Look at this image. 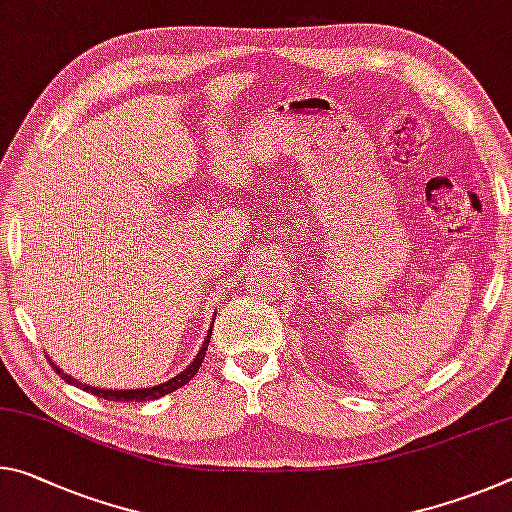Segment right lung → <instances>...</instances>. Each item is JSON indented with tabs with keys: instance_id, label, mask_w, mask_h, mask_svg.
<instances>
[{
	"instance_id": "add662e5",
	"label": "right lung",
	"mask_w": 512,
	"mask_h": 512,
	"mask_svg": "<svg viewBox=\"0 0 512 512\" xmlns=\"http://www.w3.org/2000/svg\"><path fill=\"white\" fill-rule=\"evenodd\" d=\"M207 346H209V335H207L205 342H202L200 351H198V355H196V360H193V362L189 364V367H186L182 373H177L175 378H170V380H166V383H161V385L139 387V389H100V387H91V385H86V383H77V380H72V378L68 376V373H63L59 367H56V364H54L52 360H50V364H52V367H54L56 371H59V376H61L63 380H68V383L77 385L79 389H84V392H91V394H95V396H102V399H107V401H150V399H159V396L175 392V389H180L182 385L189 383V380H191L193 376H196L198 369L202 367V360H205Z\"/></svg>"
}]
</instances>
